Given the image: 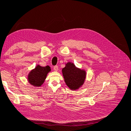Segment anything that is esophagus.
Wrapping results in <instances>:
<instances>
[{"mask_svg":"<svg viewBox=\"0 0 131 131\" xmlns=\"http://www.w3.org/2000/svg\"><path fill=\"white\" fill-rule=\"evenodd\" d=\"M58 66H54L53 67V70H54V71H57L58 70Z\"/></svg>","mask_w":131,"mask_h":131,"instance_id":"obj_1","label":"esophagus"}]
</instances>
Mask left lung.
<instances>
[{"mask_svg": "<svg viewBox=\"0 0 131 131\" xmlns=\"http://www.w3.org/2000/svg\"><path fill=\"white\" fill-rule=\"evenodd\" d=\"M62 73L66 85L72 90L79 89L85 81V71L77 68L73 63H67Z\"/></svg>", "mask_w": 131, "mask_h": 131, "instance_id": "1", "label": "left lung"}]
</instances>
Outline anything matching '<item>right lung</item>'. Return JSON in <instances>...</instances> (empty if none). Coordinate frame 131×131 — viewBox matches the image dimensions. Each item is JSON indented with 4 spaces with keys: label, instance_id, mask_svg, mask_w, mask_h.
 Returning a JSON list of instances; mask_svg holds the SVG:
<instances>
[{
    "label": "right lung",
    "instance_id": "add662e5",
    "mask_svg": "<svg viewBox=\"0 0 131 131\" xmlns=\"http://www.w3.org/2000/svg\"><path fill=\"white\" fill-rule=\"evenodd\" d=\"M50 70V67L48 66L46 67L37 66L28 75V79L29 82L34 86H40L44 82L47 73Z\"/></svg>",
    "mask_w": 131,
    "mask_h": 131
}]
</instances>
